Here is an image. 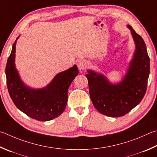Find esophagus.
Returning a JSON list of instances; mask_svg holds the SVG:
<instances>
[{
  "label": "esophagus",
  "mask_w": 157,
  "mask_h": 157,
  "mask_svg": "<svg viewBox=\"0 0 157 157\" xmlns=\"http://www.w3.org/2000/svg\"><path fill=\"white\" fill-rule=\"evenodd\" d=\"M87 66V62L84 59H79L78 62V67L79 70H84Z\"/></svg>",
  "instance_id": "34e87169"
}]
</instances>
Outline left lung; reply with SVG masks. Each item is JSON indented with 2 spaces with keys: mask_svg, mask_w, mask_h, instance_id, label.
<instances>
[{
  "mask_svg": "<svg viewBox=\"0 0 157 157\" xmlns=\"http://www.w3.org/2000/svg\"><path fill=\"white\" fill-rule=\"evenodd\" d=\"M127 27L131 31L135 50L121 81L113 84L103 74L90 69L86 75L93 106L108 117L125 115L140 103L146 92L150 58L146 44L130 25Z\"/></svg>",
  "mask_w": 157,
  "mask_h": 157,
  "instance_id": "left-lung-1",
  "label": "left lung"
}]
</instances>
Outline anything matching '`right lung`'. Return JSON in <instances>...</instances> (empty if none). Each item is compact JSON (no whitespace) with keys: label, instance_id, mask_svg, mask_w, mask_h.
<instances>
[{"label":"right lung","instance_id":"right-lung-1","mask_svg":"<svg viewBox=\"0 0 157 157\" xmlns=\"http://www.w3.org/2000/svg\"><path fill=\"white\" fill-rule=\"evenodd\" d=\"M14 42L7 59L5 74L10 95L14 104L29 117L47 121L58 117L64 112L68 101V89L78 75L77 65L57 74L50 83L41 88L25 84L16 68V45Z\"/></svg>","mask_w":157,"mask_h":157}]
</instances>
